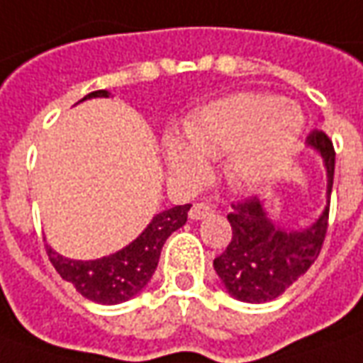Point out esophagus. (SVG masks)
I'll use <instances>...</instances> for the list:
<instances>
[{
    "label": "esophagus",
    "mask_w": 363,
    "mask_h": 363,
    "mask_svg": "<svg viewBox=\"0 0 363 363\" xmlns=\"http://www.w3.org/2000/svg\"><path fill=\"white\" fill-rule=\"evenodd\" d=\"M214 210L208 206V204H204V202H196V204H192V208H190L189 216L192 218V220H202V218L210 216Z\"/></svg>",
    "instance_id": "esophagus-1"
}]
</instances>
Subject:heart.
I'll list each match as a JSON object with an SVG mask.
<instances>
[{
	"instance_id": "1",
	"label": "heart",
	"mask_w": 363,
	"mask_h": 363,
	"mask_svg": "<svg viewBox=\"0 0 363 363\" xmlns=\"http://www.w3.org/2000/svg\"><path fill=\"white\" fill-rule=\"evenodd\" d=\"M303 113L271 94H232L199 110L184 125L182 139L169 135L167 159L189 179L204 173L202 159H228L235 181H259L295 147L303 131Z\"/></svg>"
}]
</instances>
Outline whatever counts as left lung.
Instances as JSON below:
<instances>
[{
	"instance_id": "1",
	"label": "left lung",
	"mask_w": 363,
	"mask_h": 363,
	"mask_svg": "<svg viewBox=\"0 0 363 363\" xmlns=\"http://www.w3.org/2000/svg\"><path fill=\"white\" fill-rule=\"evenodd\" d=\"M306 141L323 155L328 174V204L323 216L301 232H285L273 224L255 196L232 204V212L228 214L232 240L224 253L214 259V269L228 293L238 301L267 303L277 298L305 275L323 250L328 230L336 153L330 138L320 129H314Z\"/></svg>"
}]
</instances>
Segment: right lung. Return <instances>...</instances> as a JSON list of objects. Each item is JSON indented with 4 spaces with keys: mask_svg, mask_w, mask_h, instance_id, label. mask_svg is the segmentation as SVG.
<instances>
[{
    "mask_svg": "<svg viewBox=\"0 0 363 363\" xmlns=\"http://www.w3.org/2000/svg\"><path fill=\"white\" fill-rule=\"evenodd\" d=\"M108 90H96L84 96L88 98H108ZM190 204L173 206L159 212L145 232L129 243L121 252L94 261H76L62 257L50 245H47L52 267L60 277L72 283L74 289L86 298L100 305H118L135 296L149 283L155 273L167 238L186 222Z\"/></svg>",
    "mask_w": 363,
    "mask_h": 363,
    "instance_id": "obj_1",
    "label": "right lung"
}]
</instances>
